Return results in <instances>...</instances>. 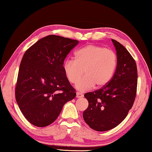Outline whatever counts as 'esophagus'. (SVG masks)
I'll list each match as a JSON object with an SVG mask.
<instances>
[{"label":"esophagus","mask_w":152,"mask_h":152,"mask_svg":"<svg viewBox=\"0 0 152 152\" xmlns=\"http://www.w3.org/2000/svg\"><path fill=\"white\" fill-rule=\"evenodd\" d=\"M84 96V95L80 92H76V98H82Z\"/></svg>","instance_id":"esophagus-1"}]
</instances>
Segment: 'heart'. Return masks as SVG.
Returning <instances> with one entry per match:
<instances>
[{
    "label": "heart",
    "mask_w": 152,
    "mask_h": 152,
    "mask_svg": "<svg viewBox=\"0 0 152 152\" xmlns=\"http://www.w3.org/2000/svg\"><path fill=\"white\" fill-rule=\"evenodd\" d=\"M76 60L67 59L63 69L66 78L75 84L83 73L86 75L76 84V88L85 92L96 85L102 87L107 84L114 75L117 64L116 53L102 46L88 45L78 50Z\"/></svg>",
    "instance_id": "heart-1"
}]
</instances>
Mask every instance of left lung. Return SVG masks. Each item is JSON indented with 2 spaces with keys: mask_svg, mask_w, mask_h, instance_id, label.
Here are the masks:
<instances>
[{
  "mask_svg": "<svg viewBox=\"0 0 152 152\" xmlns=\"http://www.w3.org/2000/svg\"><path fill=\"white\" fill-rule=\"evenodd\" d=\"M112 42L117 56L114 76L101 88L84 94L88 107L83 112L84 120L97 132L112 129L119 125L133 107L137 92L135 61L124 46L116 40Z\"/></svg>",
  "mask_w": 152,
  "mask_h": 152,
  "instance_id": "1",
  "label": "left lung"
}]
</instances>
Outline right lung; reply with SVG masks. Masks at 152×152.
Listing matches in <instances>:
<instances>
[{"mask_svg":"<svg viewBox=\"0 0 152 152\" xmlns=\"http://www.w3.org/2000/svg\"><path fill=\"white\" fill-rule=\"evenodd\" d=\"M78 40L50 35L25 51L15 87V99L28 121L37 127L54 122L64 105L76 97L64 73L67 55Z\"/></svg>","mask_w":152,"mask_h":152,"instance_id":"add662e5","label":"right lung"}]
</instances>
